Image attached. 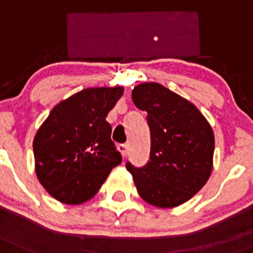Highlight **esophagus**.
Masks as SVG:
<instances>
[{"label": "esophagus", "mask_w": 253, "mask_h": 253, "mask_svg": "<svg viewBox=\"0 0 253 253\" xmlns=\"http://www.w3.org/2000/svg\"><path fill=\"white\" fill-rule=\"evenodd\" d=\"M118 151L121 152V155H122L123 157H126L127 153H128V145H127V144H120V145H118Z\"/></svg>", "instance_id": "esophagus-1"}]
</instances>
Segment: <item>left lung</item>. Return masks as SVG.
<instances>
[{"label": "left lung", "instance_id": "1", "mask_svg": "<svg viewBox=\"0 0 253 253\" xmlns=\"http://www.w3.org/2000/svg\"><path fill=\"white\" fill-rule=\"evenodd\" d=\"M132 101L147 112L151 156L143 168L127 162L140 198L159 208L190 200L212 173L214 135L199 109L159 83L133 88Z\"/></svg>", "mask_w": 253, "mask_h": 253}]
</instances>
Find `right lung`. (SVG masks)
Masks as SVG:
<instances>
[{"label":"right lung","instance_id":"right-lung-1","mask_svg":"<svg viewBox=\"0 0 253 253\" xmlns=\"http://www.w3.org/2000/svg\"><path fill=\"white\" fill-rule=\"evenodd\" d=\"M122 94V87L78 92L57 104L35 135L36 175L61 203L77 205L92 199L122 162L106 121Z\"/></svg>","mask_w":253,"mask_h":253}]
</instances>
